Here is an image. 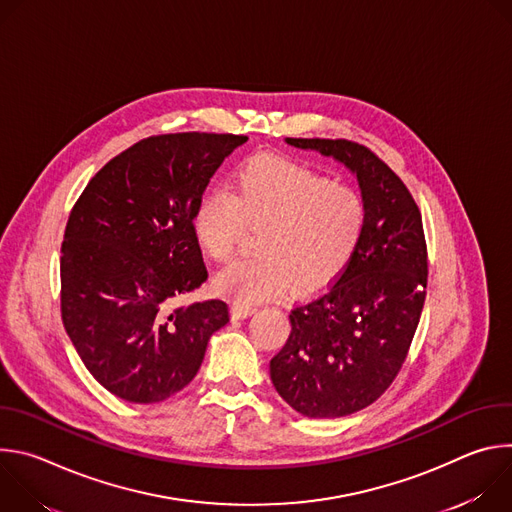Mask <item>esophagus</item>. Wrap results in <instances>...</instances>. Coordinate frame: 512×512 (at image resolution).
I'll use <instances>...</instances> for the list:
<instances>
[{"label":"esophagus","instance_id":"obj_1","mask_svg":"<svg viewBox=\"0 0 512 512\" xmlns=\"http://www.w3.org/2000/svg\"><path fill=\"white\" fill-rule=\"evenodd\" d=\"M255 312H257L255 306H249V304H243V302H235L233 304V318L235 320H243V318H247V316H251Z\"/></svg>","mask_w":512,"mask_h":512}]
</instances>
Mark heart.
<instances>
[{
	"instance_id": "heart-1",
	"label": "heart",
	"mask_w": 512,
	"mask_h": 512,
	"mask_svg": "<svg viewBox=\"0 0 512 512\" xmlns=\"http://www.w3.org/2000/svg\"><path fill=\"white\" fill-rule=\"evenodd\" d=\"M257 231V255L239 259L216 287L243 304L277 298L291 285L310 294L336 279L367 225V208L348 186L300 164L255 158L233 176L229 192H208L192 218L198 247L214 261L237 251L243 231Z\"/></svg>"
}]
</instances>
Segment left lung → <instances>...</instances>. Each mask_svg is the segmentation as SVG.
<instances>
[{"instance_id":"8db88e82","label":"left lung","mask_w":512,"mask_h":512,"mask_svg":"<svg viewBox=\"0 0 512 512\" xmlns=\"http://www.w3.org/2000/svg\"><path fill=\"white\" fill-rule=\"evenodd\" d=\"M285 143L342 164L367 208L352 259L322 294L291 310L289 338L269 362L273 387L289 407L334 419L375 403L407 356L427 287L423 223L401 178L364 145L296 137Z\"/></svg>"}]
</instances>
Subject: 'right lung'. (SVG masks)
Returning a JSON list of instances; mask_svg holds the SVG:
<instances>
[{
	"label": "right lung",
	"mask_w": 512,
	"mask_h": 512,
	"mask_svg": "<svg viewBox=\"0 0 512 512\" xmlns=\"http://www.w3.org/2000/svg\"><path fill=\"white\" fill-rule=\"evenodd\" d=\"M247 135L148 137L105 164L72 208L60 255L64 330L115 397L158 403L198 373L223 300L174 302L208 273L192 233L202 194Z\"/></svg>",
	"instance_id": "1"
}]
</instances>
